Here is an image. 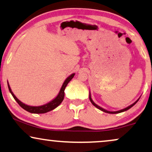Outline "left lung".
Here are the masks:
<instances>
[{
	"mask_svg": "<svg viewBox=\"0 0 152 152\" xmlns=\"http://www.w3.org/2000/svg\"><path fill=\"white\" fill-rule=\"evenodd\" d=\"M140 98V97H139V98H138V99H137V100H136V101L135 102L132 103V104H130V106H128V107H126V108H124V109H121V110H119V111H107V110H106V109H103L102 107H99V106H98V105H97V104H95V102H94L93 100V99H92V98H91V95H90H90H89V99H90V102H91V103L93 104L94 105V106H95V107H97V109H99V110L102 111H104V112H105V113H108V114H118V113L124 112V111H127V110H128V109H129L131 108L132 107H133L134 105H135V104L137 102V101L139 100Z\"/></svg>",
	"mask_w": 152,
	"mask_h": 152,
	"instance_id": "obj_1",
	"label": "left lung"
}]
</instances>
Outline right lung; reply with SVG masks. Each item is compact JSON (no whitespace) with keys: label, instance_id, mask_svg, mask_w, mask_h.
Here are the masks:
<instances>
[{"label":"right lung","instance_id":"1","mask_svg":"<svg viewBox=\"0 0 152 152\" xmlns=\"http://www.w3.org/2000/svg\"><path fill=\"white\" fill-rule=\"evenodd\" d=\"M75 74H71L70 76H69L65 80L63 83L62 87H61V89L59 90L58 95L56 96V97H55L53 100H51L49 102L43 105H41V106H30V105H27L26 104L23 103L21 102L20 99H17L16 96L15 95V94L12 93V90H11L10 86L9 85V83L7 81V86H8V89L10 90V93L12 94V97H14L15 101L17 102V103L19 104V105L24 109V110L28 111V112L32 113V114H45V113L48 112V111H50L53 109H55L56 107H57L62 103L64 97V90L65 88L66 87L67 84L69 83V82L71 80L74 78Z\"/></svg>","mask_w":152,"mask_h":152}]
</instances>
